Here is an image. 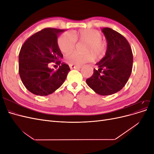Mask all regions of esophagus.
Masks as SVG:
<instances>
[{
    "label": "esophagus",
    "mask_w": 154,
    "mask_h": 154,
    "mask_svg": "<svg viewBox=\"0 0 154 154\" xmlns=\"http://www.w3.org/2000/svg\"><path fill=\"white\" fill-rule=\"evenodd\" d=\"M69 67L71 69H80L82 67L81 66H76V65H72V64H70L69 65Z\"/></svg>",
    "instance_id": "esophagus-1"
}]
</instances>
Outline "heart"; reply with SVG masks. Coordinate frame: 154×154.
<instances>
[{
  "label": "heart",
  "mask_w": 154,
  "mask_h": 154,
  "mask_svg": "<svg viewBox=\"0 0 154 154\" xmlns=\"http://www.w3.org/2000/svg\"><path fill=\"white\" fill-rule=\"evenodd\" d=\"M78 40L85 41L87 43L85 51L88 53L79 54L73 52L67 54L66 60L68 63L82 65L92 61L93 57L95 59H99L105 54L106 47L101 41L100 33L92 29H81L77 32H72V35L69 32L63 34L58 39V48L62 53L68 54L73 49L75 42ZM89 52L92 54L93 56Z\"/></svg>",
  "instance_id": "obj_1"
}]
</instances>
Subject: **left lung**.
I'll return each instance as SVG.
<instances>
[{
	"label": "left lung",
	"mask_w": 154,
	"mask_h": 154,
	"mask_svg": "<svg viewBox=\"0 0 154 154\" xmlns=\"http://www.w3.org/2000/svg\"><path fill=\"white\" fill-rule=\"evenodd\" d=\"M107 42L105 57L96 65L87 84L101 96L113 94L122 90L132 72L133 54L127 40L118 32L109 27L101 29Z\"/></svg>",
	"instance_id": "obj_1"
}]
</instances>
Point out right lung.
<instances>
[{"mask_svg": "<svg viewBox=\"0 0 154 154\" xmlns=\"http://www.w3.org/2000/svg\"><path fill=\"white\" fill-rule=\"evenodd\" d=\"M64 29L45 28L27 38L18 56V72L26 88L39 96L52 94L66 80L70 69L61 63L63 54L58 45V36ZM55 62L59 67L51 69L48 65Z\"/></svg>", "mask_w": 154, "mask_h": 154, "instance_id": "right-lung-1", "label": "right lung"}]
</instances>
